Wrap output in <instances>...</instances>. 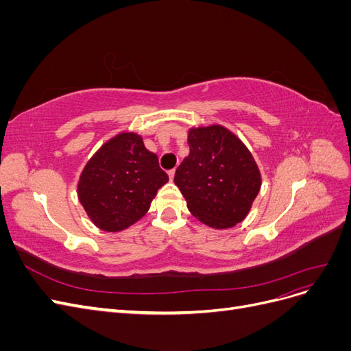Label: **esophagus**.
I'll use <instances>...</instances> for the list:
<instances>
[{"instance_id":"34e87169","label":"esophagus","mask_w":351,"mask_h":351,"mask_svg":"<svg viewBox=\"0 0 351 351\" xmlns=\"http://www.w3.org/2000/svg\"><path fill=\"white\" fill-rule=\"evenodd\" d=\"M168 176H169V180H174V176H176V169H169V171H168Z\"/></svg>"}]
</instances>
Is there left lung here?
<instances>
[{
  "mask_svg": "<svg viewBox=\"0 0 351 351\" xmlns=\"http://www.w3.org/2000/svg\"><path fill=\"white\" fill-rule=\"evenodd\" d=\"M190 154L174 183L192 214L212 228H230L249 214L261 173L247 147L222 125L189 132Z\"/></svg>",
  "mask_w": 351,
  "mask_h": 351,
  "instance_id": "1",
  "label": "left lung"
}]
</instances>
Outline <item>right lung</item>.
Returning a JSON list of instances; mask_svg holds the SVG:
<instances>
[{"mask_svg": "<svg viewBox=\"0 0 351 351\" xmlns=\"http://www.w3.org/2000/svg\"><path fill=\"white\" fill-rule=\"evenodd\" d=\"M167 182L158 156L146 149L142 137L120 133L83 168L77 195L93 224L115 232L139 221Z\"/></svg>", "mask_w": 351, "mask_h": 351, "instance_id": "obj_1", "label": "right lung"}]
</instances>
